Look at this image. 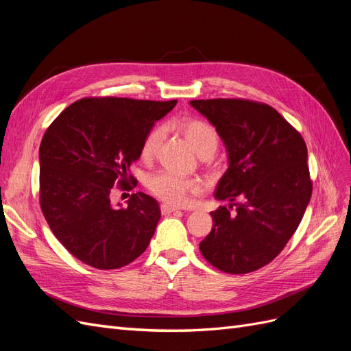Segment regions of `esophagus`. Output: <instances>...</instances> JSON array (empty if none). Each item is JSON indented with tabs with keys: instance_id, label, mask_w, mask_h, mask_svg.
Returning <instances> with one entry per match:
<instances>
[{
	"instance_id": "obj_1",
	"label": "esophagus",
	"mask_w": 351,
	"mask_h": 351,
	"mask_svg": "<svg viewBox=\"0 0 351 351\" xmlns=\"http://www.w3.org/2000/svg\"><path fill=\"white\" fill-rule=\"evenodd\" d=\"M161 213L163 215H170L172 212H176V210H179L178 208H175V206H170V204H161Z\"/></svg>"
}]
</instances>
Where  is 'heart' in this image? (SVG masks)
I'll return each mask as SVG.
<instances>
[{
	"instance_id": "b5f03b06",
	"label": "heart",
	"mask_w": 351,
	"mask_h": 351,
	"mask_svg": "<svg viewBox=\"0 0 351 351\" xmlns=\"http://www.w3.org/2000/svg\"><path fill=\"white\" fill-rule=\"evenodd\" d=\"M179 130L182 132L185 139L199 156H212L218 148V132L208 121L200 119H185L179 121ZM161 142V129H152L147 138L143 139L141 156L142 158L149 160L156 156V152ZM149 190L166 203L181 206L191 199V195L202 191V182L194 178H182L167 170H161L151 175L147 181Z\"/></svg>"
}]
</instances>
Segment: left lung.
<instances>
[{"label":"left lung","mask_w":351,"mask_h":351,"mask_svg":"<svg viewBox=\"0 0 351 351\" xmlns=\"http://www.w3.org/2000/svg\"><path fill=\"white\" fill-rule=\"evenodd\" d=\"M190 105L217 129L228 154L215 199L230 204L210 212L213 227L200 252L223 273H252L282 252L310 203L307 147L269 105L246 99Z\"/></svg>","instance_id":"8db88e82"}]
</instances>
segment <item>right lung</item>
I'll return each mask as SVG.
<instances>
[{"instance_id": "add662e5", "label": "right lung", "mask_w": 351, "mask_h": 351, "mask_svg": "<svg viewBox=\"0 0 351 351\" xmlns=\"http://www.w3.org/2000/svg\"><path fill=\"white\" fill-rule=\"evenodd\" d=\"M176 101L86 97L71 104L40 145V204L71 255L99 269H115L145 252L160 221L156 199L132 194L114 208V185L130 190V166L143 139ZM120 206V204H119Z\"/></svg>"}]
</instances>
